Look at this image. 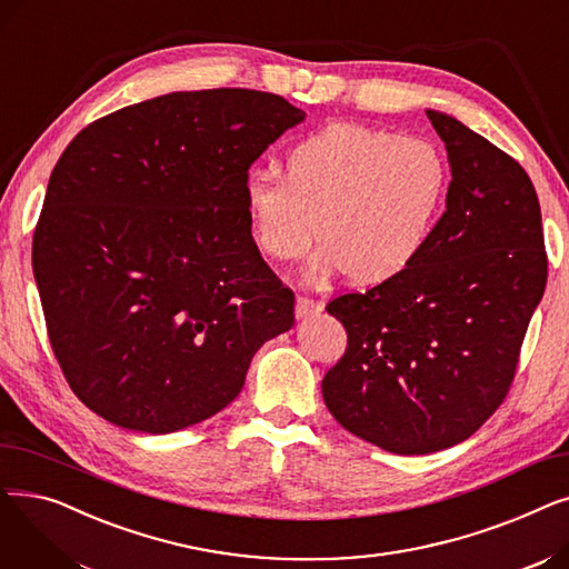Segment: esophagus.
Here are the masks:
<instances>
[{
	"label": "esophagus",
	"instance_id": "obj_1",
	"mask_svg": "<svg viewBox=\"0 0 569 569\" xmlns=\"http://www.w3.org/2000/svg\"><path fill=\"white\" fill-rule=\"evenodd\" d=\"M320 311H322V305L316 302V300H311V297H297V302H295V316H297V320L311 318V316H316V313H320Z\"/></svg>",
	"mask_w": 569,
	"mask_h": 569
}]
</instances>
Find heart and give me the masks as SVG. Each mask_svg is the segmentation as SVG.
<instances>
[{
    "instance_id": "obj_1",
    "label": "heart",
    "mask_w": 569,
    "mask_h": 569,
    "mask_svg": "<svg viewBox=\"0 0 569 569\" xmlns=\"http://www.w3.org/2000/svg\"><path fill=\"white\" fill-rule=\"evenodd\" d=\"M452 168L427 138L335 122L286 152V177L253 168L242 182L260 251L288 262L307 256L316 230V274L395 279L420 260L445 214Z\"/></svg>"
}]
</instances>
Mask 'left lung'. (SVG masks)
Masks as SVG:
<instances>
[{"instance_id": "8db88e82", "label": "left lung", "mask_w": 569, "mask_h": 569, "mask_svg": "<svg viewBox=\"0 0 569 569\" xmlns=\"http://www.w3.org/2000/svg\"><path fill=\"white\" fill-rule=\"evenodd\" d=\"M452 168L425 256L327 305L348 350L322 399L357 438L429 455L470 438L505 399L547 286L542 212L526 170L457 117L427 110Z\"/></svg>"}]
</instances>
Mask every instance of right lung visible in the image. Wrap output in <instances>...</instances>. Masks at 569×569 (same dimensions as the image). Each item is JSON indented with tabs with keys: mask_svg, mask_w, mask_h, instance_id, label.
Returning a JSON list of instances; mask_svg holds the SVG:
<instances>
[{
	"mask_svg": "<svg viewBox=\"0 0 569 569\" xmlns=\"http://www.w3.org/2000/svg\"><path fill=\"white\" fill-rule=\"evenodd\" d=\"M305 117L256 89L170 92L97 119L59 157L34 279L59 367L110 425L159 436L209 420L295 325L242 182Z\"/></svg>",
	"mask_w": 569,
	"mask_h": 569,
	"instance_id": "1",
	"label": "right lung"
}]
</instances>
